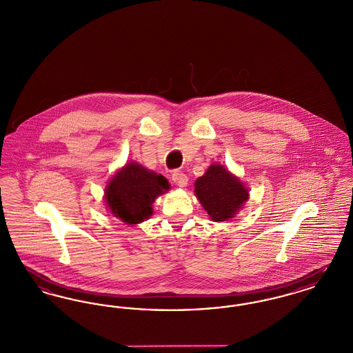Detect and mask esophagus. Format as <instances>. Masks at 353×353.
I'll return each instance as SVG.
<instances>
[{"label":"esophagus","mask_w":353,"mask_h":353,"mask_svg":"<svg viewBox=\"0 0 353 353\" xmlns=\"http://www.w3.org/2000/svg\"><path fill=\"white\" fill-rule=\"evenodd\" d=\"M172 180H173L174 184L177 186H181V188H184L188 184V176L183 173L181 170H174L172 173Z\"/></svg>","instance_id":"34e87169"}]
</instances>
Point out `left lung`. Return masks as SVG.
Segmentation results:
<instances>
[{
	"mask_svg": "<svg viewBox=\"0 0 353 353\" xmlns=\"http://www.w3.org/2000/svg\"><path fill=\"white\" fill-rule=\"evenodd\" d=\"M196 196L213 221L232 219L248 200V189L219 164L210 165L196 181Z\"/></svg>",
	"mask_w": 353,
	"mask_h": 353,
	"instance_id": "8db88e82",
	"label": "left lung"
}]
</instances>
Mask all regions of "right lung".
Instances as JSON below:
<instances>
[{
    "instance_id": "add662e5",
    "label": "right lung",
    "mask_w": 353,
    "mask_h": 353,
    "mask_svg": "<svg viewBox=\"0 0 353 353\" xmlns=\"http://www.w3.org/2000/svg\"><path fill=\"white\" fill-rule=\"evenodd\" d=\"M168 189L164 176L131 163L119 170L107 185L105 201L117 219L125 223H139L150 219L152 202Z\"/></svg>"
}]
</instances>
